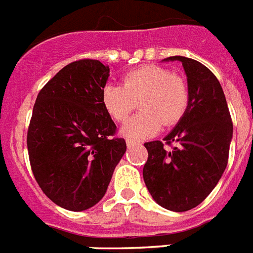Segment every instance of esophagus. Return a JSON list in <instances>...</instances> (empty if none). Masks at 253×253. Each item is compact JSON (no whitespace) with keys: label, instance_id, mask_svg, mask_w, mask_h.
Masks as SVG:
<instances>
[{"label":"esophagus","instance_id":"esophagus-1","mask_svg":"<svg viewBox=\"0 0 253 253\" xmlns=\"http://www.w3.org/2000/svg\"><path fill=\"white\" fill-rule=\"evenodd\" d=\"M126 144L127 147L131 148L133 147V145H137V144H140V141H136V140H133V139H127L126 140Z\"/></svg>","mask_w":253,"mask_h":253}]
</instances>
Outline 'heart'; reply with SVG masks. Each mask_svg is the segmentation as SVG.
Returning a JSON list of instances; mask_svg holds the SVG:
<instances>
[{
    "mask_svg": "<svg viewBox=\"0 0 253 253\" xmlns=\"http://www.w3.org/2000/svg\"><path fill=\"white\" fill-rule=\"evenodd\" d=\"M140 101L143 112L122 127L131 139H145L162 127L173 126L184 116L190 92L186 80L166 67L144 65L123 77L121 84H108L102 89V105L116 122H125Z\"/></svg>",
    "mask_w": 253,
    "mask_h": 253,
    "instance_id": "b5f03b06",
    "label": "heart"
}]
</instances>
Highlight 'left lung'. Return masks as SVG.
<instances>
[{"label": "left lung", "mask_w": 253, "mask_h": 253, "mask_svg": "<svg viewBox=\"0 0 253 253\" xmlns=\"http://www.w3.org/2000/svg\"><path fill=\"white\" fill-rule=\"evenodd\" d=\"M164 61H180L187 75L190 101L184 116L165 136L144 147L148 160L143 178L152 198L162 208L186 212L204 201L213 191L229 160L233 122L218 79L203 63L182 55Z\"/></svg>", "instance_id": "obj_1"}]
</instances>
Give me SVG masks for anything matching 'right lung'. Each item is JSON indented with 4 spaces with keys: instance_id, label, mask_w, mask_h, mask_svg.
<instances>
[{
    "instance_id": "obj_1",
    "label": "right lung",
    "mask_w": 253,
    "mask_h": 253,
    "mask_svg": "<svg viewBox=\"0 0 253 253\" xmlns=\"http://www.w3.org/2000/svg\"><path fill=\"white\" fill-rule=\"evenodd\" d=\"M109 66L79 59L59 70L35 102L27 148L35 179L53 203L82 212L105 195L126 141L102 105Z\"/></svg>"
}]
</instances>
